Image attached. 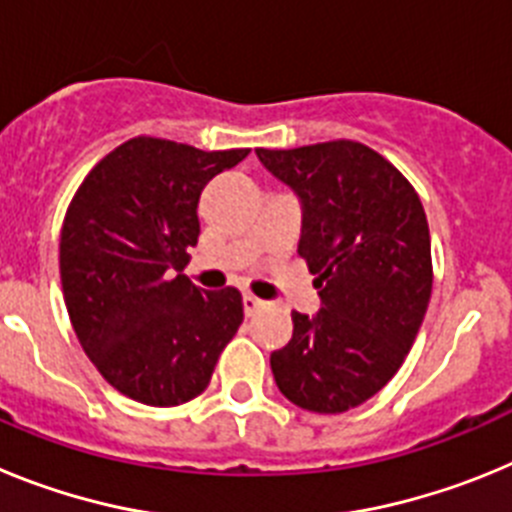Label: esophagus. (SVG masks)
<instances>
[{
    "mask_svg": "<svg viewBox=\"0 0 512 512\" xmlns=\"http://www.w3.org/2000/svg\"><path fill=\"white\" fill-rule=\"evenodd\" d=\"M261 307H264V300H259V297H253V295H243V310H246V315L259 312Z\"/></svg>",
    "mask_w": 512,
    "mask_h": 512,
    "instance_id": "1",
    "label": "esophagus"
}]
</instances>
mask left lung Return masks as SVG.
Segmentation results:
<instances>
[{
    "mask_svg": "<svg viewBox=\"0 0 512 512\" xmlns=\"http://www.w3.org/2000/svg\"><path fill=\"white\" fill-rule=\"evenodd\" d=\"M256 156L300 197L297 251L320 295L318 315L292 312L271 372L297 408L346 413L395 377L418 336L433 287L425 210L413 184L356 140Z\"/></svg>",
    "mask_w": 512,
    "mask_h": 512,
    "instance_id": "8db88e82",
    "label": "left lung"
}]
</instances>
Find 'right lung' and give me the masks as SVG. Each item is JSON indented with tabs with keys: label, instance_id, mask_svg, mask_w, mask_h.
<instances>
[{
	"label": "right lung",
	"instance_id": "1",
	"mask_svg": "<svg viewBox=\"0 0 512 512\" xmlns=\"http://www.w3.org/2000/svg\"><path fill=\"white\" fill-rule=\"evenodd\" d=\"M248 148L200 151L138 135L94 166L61 228V284L84 354L130 400L174 408L202 395L243 323L235 287L202 292L182 271L200 194Z\"/></svg>",
	"mask_w": 512,
	"mask_h": 512
}]
</instances>
